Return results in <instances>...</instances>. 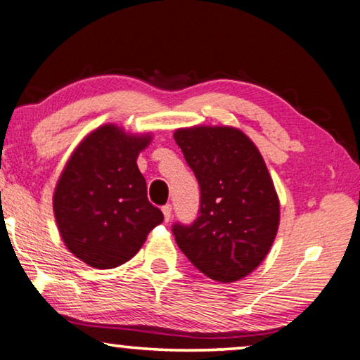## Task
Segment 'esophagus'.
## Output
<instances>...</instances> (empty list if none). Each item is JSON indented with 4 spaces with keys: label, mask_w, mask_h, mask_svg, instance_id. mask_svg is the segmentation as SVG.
Returning a JSON list of instances; mask_svg holds the SVG:
<instances>
[{
    "label": "esophagus",
    "mask_w": 360,
    "mask_h": 360,
    "mask_svg": "<svg viewBox=\"0 0 360 360\" xmlns=\"http://www.w3.org/2000/svg\"><path fill=\"white\" fill-rule=\"evenodd\" d=\"M161 210H163L165 221H166V224H168V221H171V217H173V207H171V205L168 204V205H165Z\"/></svg>",
    "instance_id": "1"
}]
</instances>
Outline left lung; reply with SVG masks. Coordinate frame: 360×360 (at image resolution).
Wrapping results in <instances>:
<instances>
[{"label": "left lung", "instance_id": "8db88e82", "mask_svg": "<svg viewBox=\"0 0 360 360\" xmlns=\"http://www.w3.org/2000/svg\"><path fill=\"white\" fill-rule=\"evenodd\" d=\"M174 140L200 186V215L191 226H173L176 243L202 274L240 281L266 259L279 230V197L264 158L230 125L178 129Z\"/></svg>", "mask_w": 360, "mask_h": 360}]
</instances>
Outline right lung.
Returning <instances> with one entry per match:
<instances>
[{
  "label": "right lung",
  "mask_w": 360,
  "mask_h": 360,
  "mask_svg": "<svg viewBox=\"0 0 360 360\" xmlns=\"http://www.w3.org/2000/svg\"><path fill=\"white\" fill-rule=\"evenodd\" d=\"M151 139L104 124L79 141L65 165L53 192L55 221L65 246L84 264H124L163 221L136 166Z\"/></svg>",
  "instance_id": "add662e5"
}]
</instances>
